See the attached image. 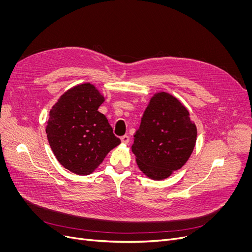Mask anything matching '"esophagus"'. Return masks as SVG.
Returning <instances> with one entry per match:
<instances>
[{
    "instance_id": "1",
    "label": "esophagus",
    "mask_w": 252,
    "mask_h": 252,
    "mask_svg": "<svg viewBox=\"0 0 252 252\" xmlns=\"http://www.w3.org/2000/svg\"><path fill=\"white\" fill-rule=\"evenodd\" d=\"M121 140H122V142L124 143V144H127L128 142H129V136H127V135H125V136H122V138H121Z\"/></svg>"
}]
</instances>
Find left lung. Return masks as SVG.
<instances>
[{"mask_svg":"<svg viewBox=\"0 0 252 252\" xmlns=\"http://www.w3.org/2000/svg\"><path fill=\"white\" fill-rule=\"evenodd\" d=\"M196 137V126L187 108L177 98L162 92L150 100L131 150L143 173L159 181L186 163Z\"/></svg>","mask_w":252,"mask_h":252,"instance_id":"obj_1","label":"left lung"}]
</instances>
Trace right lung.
I'll return each instance as SVG.
<instances>
[{
    "mask_svg": "<svg viewBox=\"0 0 252 252\" xmlns=\"http://www.w3.org/2000/svg\"><path fill=\"white\" fill-rule=\"evenodd\" d=\"M103 102L99 91L87 83L65 92L50 111L46 133L52 151L76 175L93 173L121 144L108 119L98 111Z\"/></svg>",
    "mask_w": 252,
    "mask_h": 252,
    "instance_id": "right-lung-1",
    "label": "right lung"
}]
</instances>
